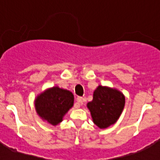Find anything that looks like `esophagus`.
Wrapping results in <instances>:
<instances>
[{
  "label": "esophagus",
  "instance_id": "esophagus-1",
  "mask_svg": "<svg viewBox=\"0 0 160 160\" xmlns=\"http://www.w3.org/2000/svg\"><path fill=\"white\" fill-rule=\"evenodd\" d=\"M83 98L81 97H78L76 99V104H75V107L76 108H79L81 105V104H83Z\"/></svg>",
  "mask_w": 160,
  "mask_h": 160
}]
</instances>
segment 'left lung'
<instances>
[{"instance_id": "1", "label": "left lung", "mask_w": 160, "mask_h": 160, "mask_svg": "<svg viewBox=\"0 0 160 160\" xmlns=\"http://www.w3.org/2000/svg\"><path fill=\"white\" fill-rule=\"evenodd\" d=\"M125 105V96L117 88L101 86L95 89L93 98L87 104L93 122L101 129L113 125Z\"/></svg>"}]
</instances>
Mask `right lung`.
Segmentation results:
<instances>
[{
    "label": "right lung",
    "instance_id": "1",
    "mask_svg": "<svg viewBox=\"0 0 160 160\" xmlns=\"http://www.w3.org/2000/svg\"><path fill=\"white\" fill-rule=\"evenodd\" d=\"M73 100L74 98L70 91L56 86L40 92L35 98L34 105L37 114L42 121L56 126L73 107Z\"/></svg>",
    "mask_w": 160,
    "mask_h": 160
}]
</instances>
